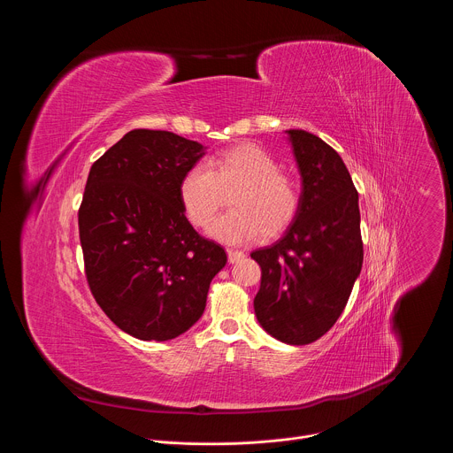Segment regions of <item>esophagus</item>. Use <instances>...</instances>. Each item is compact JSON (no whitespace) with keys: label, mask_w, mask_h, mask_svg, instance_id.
I'll use <instances>...</instances> for the list:
<instances>
[{"label":"esophagus","mask_w":453,"mask_h":453,"mask_svg":"<svg viewBox=\"0 0 453 453\" xmlns=\"http://www.w3.org/2000/svg\"><path fill=\"white\" fill-rule=\"evenodd\" d=\"M245 254L242 252V250H234V249H227V260H229V264H234V262H240L242 257H243Z\"/></svg>","instance_id":"obj_1"}]
</instances>
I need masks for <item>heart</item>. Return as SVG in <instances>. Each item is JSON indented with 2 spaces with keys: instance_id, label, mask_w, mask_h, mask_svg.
<instances>
[{
  "instance_id": "obj_1",
  "label": "heart",
  "mask_w": 453,
  "mask_h": 453,
  "mask_svg": "<svg viewBox=\"0 0 453 453\" xmlns=\"http://www.w3.org/2000/svg\"><path fill=\"white\" fill-rule=\"evenodd\" d=\"M231 192L233 210L210 227L213 238L227 243L245 242L260 233H283L296 219L301 201L296 182L280 172L278 159L254 143L222 150L206 166L188 168L179 180L182 210L196 227H206Z\"/></svg>"
}]
</instances>
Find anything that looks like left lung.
Listing matches in <instances>:
<instances>
[{"label": "left lung", "mask_w": 453, "mask_h": 453, "mask_svg": "<svg viewBox=\"0 0 453 453\" xmlns=\"http://www.w3.org/2000/svg\"><path fill=\"white\" fill-rule=\"evenodd\" d=\"M303 179L285 236L250 252L262 269L254 313L274 339L304 346L341 317L364 262L358 193L341 156L306 131H287Z\"/></svg>", "instance_id": "1"}]
</instances>
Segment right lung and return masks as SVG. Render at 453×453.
<instances>
[{
    "label": "right lung",
    "mask_w": 453,
    "mask_h": 453,
    "mask_svg": "<svg viewBox=\"0 0 453 453\" xmlns=\"http://www.w3.org/2000/svg\"><path fill=\"white\" fill-rule=\"evenodd\" d=\"M204 147L168 131L134 128L89 170L79 234L88 285L125 334L170 341L206 308L226 250L188 222L179 180Z\"/></svg>",
    "instance_id": "1"
}]
</instances>
